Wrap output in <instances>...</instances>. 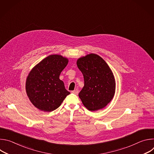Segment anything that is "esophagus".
<instances>
[{"label":"esophagus","instance_id":"esophagus-1","mask_svg":"<svg viewBox=\"0 0 154 154\" xmlns=\"http://www.w3.org/2000/svg\"><path fill=\"white\" fill-rule=\"evenodd\" d=\"M71 93H73V94H78L79 91H78V90H74V91H72Z\"/></svg>","mask_w":154,"mask_h":154}]
</instances>
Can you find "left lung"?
I'll return each instance as SVG.
<instances>
[{"label": "left lung", "mask_w": 154, "mask_h": 154, "mask_svg": "<svg viewBox=\"0 0 154 154\" xmlns=\"http://www.w3.org/2000/svg\"><path fill=\"white\" fill-rule=\"evenodd\" d=\"M77 64L84 78V86L79 94L83 104L90 111L104 108L115 93L112 70L100 56L94 54L80 58Z\"/></svg>", "instance_id": "1"}]
</instances>
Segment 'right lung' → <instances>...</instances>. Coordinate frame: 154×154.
Listing matches in <instances>:
<instances>
[{
    "label": "right lung",
    "instance_id": "add662e5",
    "mask_svg": "<svg viewBox=\"0 0 154 154\" xmlns=\"http://www.w3.org/2000/svg\"><path fill=\"white\" fill-rule=\"evenodd\" d=\"M68 63V60L61 55H51L35 66L29 73L26 92L31 102L40 110H55L70 94L59 79Z\"/></svg>",
    "mask_w": 154,
    "mask_h": 154
}]
</instances>
